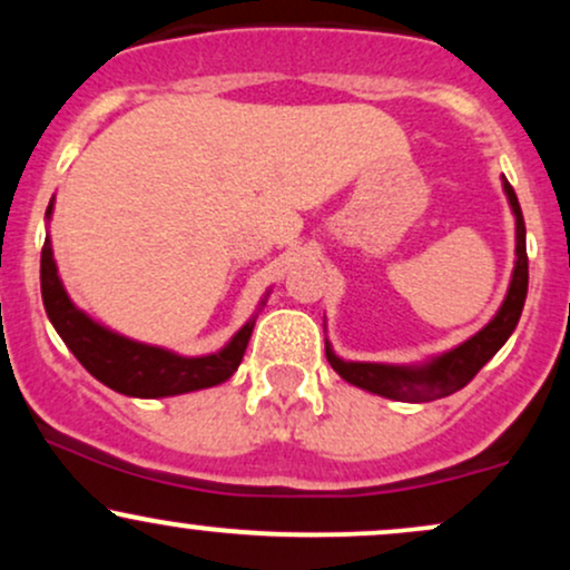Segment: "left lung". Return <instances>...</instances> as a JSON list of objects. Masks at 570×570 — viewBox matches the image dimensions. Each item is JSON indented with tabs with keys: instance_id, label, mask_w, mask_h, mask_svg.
I'll use <instances>...</instances> for the list:
<instances>
[{
	"instance_id": "obj_1",
	"label": "left lung",
	"mask_w": 570,
	"mask_h": 570,
	"mask_svg": "<svg viewBox=\"0 0 570 570\" xmlns=\"http://www.w3.org/2000/svg\"><path fill=\"white\" fill-rule=\"evenodd\" d=\"M503 193H507L509 206H512L517 219V263L512 273V284H509L507 299H503L501 311L495 313L493 322L482 326L474 337L461 343L458 348L442 353V356L431 358L429 364L421 367H396V364H370V362H343L335 356V351L326 343V362L337 372L343 381H348L358 389L372 391L377 396L396 399V402H434V399L450 396L461 391L472 377L480 372L490 358L499 353L507 343L509 335L514 332L520 322L522 305H525L528 294V252H525V219H522L520 203L512 185L503 179Z\"/></svg>"
}]
</instances>
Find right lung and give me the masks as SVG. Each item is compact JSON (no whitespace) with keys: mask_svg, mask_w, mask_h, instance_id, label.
<instances>
[{"mask_svg":"<svg viewBox=\"0 0 570 570\" xmlns=\"http://www.w3.org/2000/svg\"><path fill=\"white\" fill-rule=\"evenodd\" d=\"M50 212H53V203L48 206V217ZM39 281H42L45 311H48V318L53 322L63 343H67V348L75 353L77 362L96 381H101L104 385L117 391V394L126 396H176L225 383L238 370L254 330L252 318V322L240 326L238 335L225 348L212 353V356H179V353L136 343V340L109 332L107 326L96 324L94 318L85 316L80 307H75V303L69 299L61 278H58L50 238H45L42 246Z\"/></svg>","mask_w":570,"mask_h":570,"instance_id":"obj_1","label":"right lung"}]
</instances>
